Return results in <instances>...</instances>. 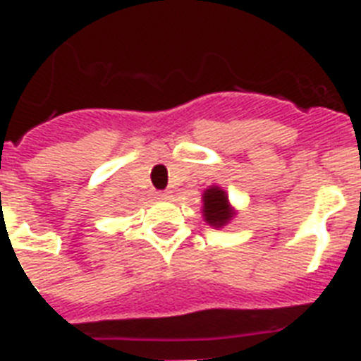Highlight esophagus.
Returning <instances> with one entry per match:
<instances>
[{
	"mask_svg": "<svg viewBox=\"0 0 361 361\" xmlns=\"http://www.w3.org/2000/svg\"><path fill=\"white\" fill-rule=\"evenodd\" d=\"M173 195H171V192H162L159 193V199H164V201H168V199H171Z\"/></svg>",
	"mask_w": 361,
	"mask_h": 361,
	"instance_id": "1",
	"label": "esophagus"
}]
</instances>
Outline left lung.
Masks as SVG:
<instances>
[{
	"label": "left lung",
	"instance_id": "obj_1",
	"mask_svg": "<svg viewBox=\"0 0 361 361\" xmlns=\"http://www.w3.org/2000/svg\"><path fill=\"white\" fill-rule=\"evenodd\" d=\"M202 219L214 228H223L236 217L238 210L228 201V193L219 186H208L202 192Z\"/></svg>",
	"mask_w": 361,
	"mask_h": 361
}]
</instances>
